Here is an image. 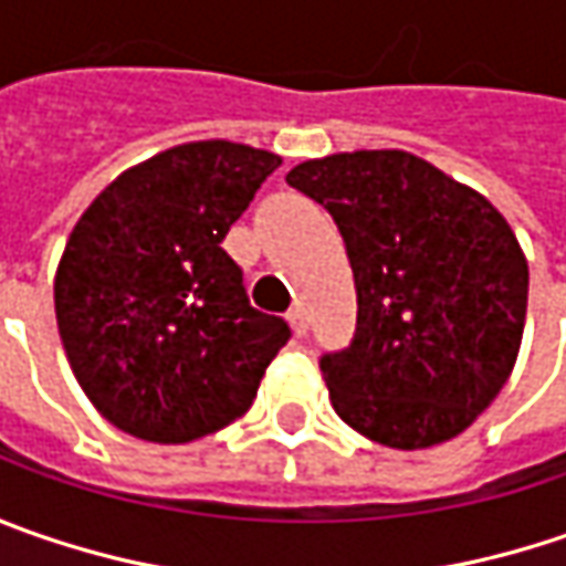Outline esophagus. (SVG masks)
Instances as JSON below:
<instances>
[{"label":"esophagus","mask_w":566,"mask_h":566,"mask_svg":"<svg viewBox=\"0 0 566 566\" xmlns=\"http://www.w3.org/2000/svg\"><path fill=\"white\" fill-rule=\"evenodd\" d=\"M287 323H291L294 335H307L310 316H307V310H304V304H294V307L287 310Z\"/></svg>","instance_id":"esophagus-1"}]
</instances>
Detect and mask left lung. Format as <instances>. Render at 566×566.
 <instances>
[{
  "label": "left lung",
  "mask_w": 566,
  "mask_h": 566,
  "mask_svg": "<svg viewBox=\"0 0 566 566\" xmlns=\"http://www.w3.org/2000/svg\"><path fill=\"white\" fill-rule=\"evenodd\" d=\"M287 184L329 211L355 272V338L319 357L332 408L392 450L453 440L523 342L528 265L506 218L396 148L304 160Z\"/></svg>",
  "instance_id": "obj_1"
}]
</instances>
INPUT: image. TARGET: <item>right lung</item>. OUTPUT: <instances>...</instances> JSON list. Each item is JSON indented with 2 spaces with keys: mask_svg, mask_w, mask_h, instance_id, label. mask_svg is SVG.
Wrapping results in <instances>:
<instances>
[{
  "mask_svg": "<svg viewBox=\"0 0 566 566\" xmlns=\"http://www.w3.org/2000/svg\"><path fill=\"white\" fill-rule=\"evenodd\" d=\"M279 155L224 138L119 174L78 218L56 269L62 348L94 408L138 440L228 428L291 329L250 307L221 250Z\"/></svg>",
  "mask_w": 566,
  "mask_h": 566,
  "instance_id": "add662e5",
  "label": "right lung"
}]
</instances>
